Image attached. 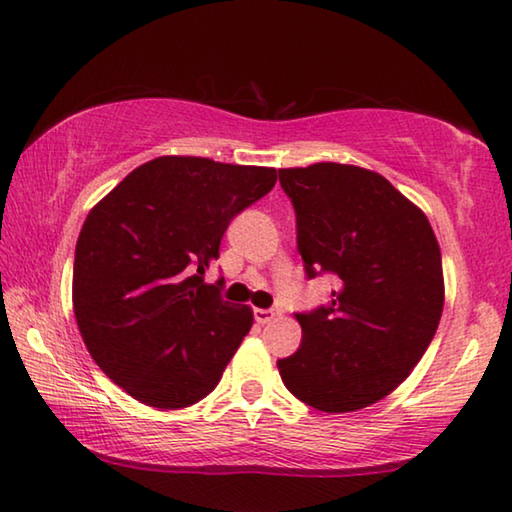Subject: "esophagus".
I'll return each instance as SVG.
<instances>
[{"label": "esophagus", "mask_w": 512, "mask_h": 512, "mask_svg": "<svg viewBox=\"0 0 512 512\" xmlns=\"http://www.w3.org/2000/svg\"><path fill=\"white\" fill-rule=\"evenodd\" d=\"M253 316H255V320H257L259 325H266V323H271V320L275 318V311L273 309H255Z\"/></svg>", "instance_id": "34e87169"}]
</instances>
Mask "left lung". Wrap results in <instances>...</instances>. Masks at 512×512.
Listing matches in <instances>:
<instances>
[{"instance_id": "left-lung-1", "label": "left lung", "mask_w": 512, "mask_h": 512, "mask_svg": "<svg viewBox=\"0 0 512 512\" xmlns=\"http://www.w3.org/2000/svg\"><path fill=\"white\" fill-rule=\"evenodd\" d=\"M296 210L307 277L336 275L329 305L296 314L298 352L277 361L284 386L325 413L384 400L427 352L445 305L429 219L375 171L339 162L280 169Z\"/></svg>"}]
</instances>
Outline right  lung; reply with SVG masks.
Returning <instances> with one entry per match:
<instances>
[{"label":"right lung","instance_id":"add662e5","mask_svg":"<svg viewBox=\"0 0 512 512\" xmlns=\"http://www.w3.org/2000/svg\"><path fill=\"white\" fill-rule=\"evenodd\" d=\"M277 171L192 155L142 164L92 207L74 255L85 348L137 402L185 409L210 395L253 327L250 307L205 284L223 232Z\"/></svg>","mask_w":512,"mask_h":512}]
</instances>
